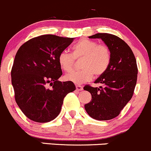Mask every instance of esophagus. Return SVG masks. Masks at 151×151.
Segmentation results:
<instances>
[{"instance_id": "1", "label": "esophagus", "mask_w": 151, "mask_h": 151, "mask_svg": "<svg viewBox=\"0 0 151 151\" xmlns=\"http://www.w3.org/2000/svg\"><path fill=\"white\" fill-rule=\"evenodd\" d=\"M76 91H83V86H78H78H76Z\"/></svg>"}]
</instances>
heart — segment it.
<instances>
[{"label": "heart", "mask_w": 151, "mask_h": 151, "mask_svg": "<svg viewBox=\"0 0 151 151\" xmlns=\"http://www.w3.org/2000/svg\"><path fill=\"white\" fill-rule=\"evenodd\" d=\"M83 58L82 70L72 71L64 76L65 81L76 84L83 83L93 77L103 75L111 63L110 49L105 44H98L89 39H81L71 48V53L63 50L58 56V63L65 72L72 70L76 59Z\"/></svg>", "instance_id": "heart-1"}]
</instances>
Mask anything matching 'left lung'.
<instances>
[{"label": "left lung", "instance_id": "obj_1", "mask_svg": "<svg viewBox=\"0 0 151 151\" xmlns=\"http://www.w3.org/2000/svg\"><path fill=\"white\" fill-rule=\"evenodd\" d=\"M89 38H101L111 51V63L95 83L99 88L86 85L91 101L85 105L86 112L98 121L113 119L120 114L133 96L137 82L138 67L134 54L124 40L109 33H96Z\"/></svg>", "mask_w": 151, "mask_h": 151}]
</instances>
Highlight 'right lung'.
I'll return each instance as SVG.
<instances>
[{"label": "right lung", "instance_id": "add662e5", "mask_svg": "<svg viewBox=\"0 0 151 151\" xmlns=\"http://www.w3.org/2000/svg\"><path fill=\"white\" fill-rule=\"evenodd\" d=\"M73 39L40 35L25 42L16 53L11 70L15 99L31 121H53L60 113L65 96L76 90L73 83L58 80L63 74L58 56Z\"/></svg>", "mask_w": 151, "mask_h": 151}]
</instances>
